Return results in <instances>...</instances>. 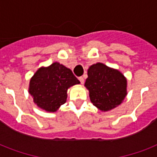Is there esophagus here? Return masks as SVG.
<instances>
[{"label":"esophagus","mask_w":157,"mask_h":157,"mask_svg":"<svg viewBox=\"0 0 157 157\" xmlns=\"http://www.w3.org/2000/svg\"><path fill=\"white\" fill-rule=\"evenodd\" d=\"M79 81H81V83L83 85L84 84V81H85V80H84V77L83 76H81V77H79Z\"/></svg>","instance_id":"obj_1"}]
</instances>
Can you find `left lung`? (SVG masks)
Segmentation results:
<instances>
[{"label": "left lung", "instance_id": "obj_1", "mask_svg": "<svg viewBox=\"0 0 157 157\" xmlns=\"http://www.w3.org/2000/svg\"><path fill=\"white\" fill-rule=\"evenodd\" d=\"M85 86L92 103L104 112L121 104L127 94V80L124 75L101 63L89 67Z\"/></svg>", "mask_w": 157, "mask_h": 157}]
</instances>
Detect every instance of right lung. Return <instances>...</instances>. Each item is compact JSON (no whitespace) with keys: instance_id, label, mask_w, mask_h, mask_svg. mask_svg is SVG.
Masks as SVG:
<instances>
[{"instance_id":"obj_1","label":"right lung","mask_w":157,"mask_h":157,"mask_svg":"<svg viewBox=\"0 0 157 157\" xmlns=\"http://www.w3.org/2000/svg\"><path fill=\"white\" fill-rule=\"evenodd\" d=\"M76 84L80 81L72 71L55 62L36 71L30 80L28 92L40 108L54 112L66 103L68 88Z\"/></svg>"}]
</instances>
